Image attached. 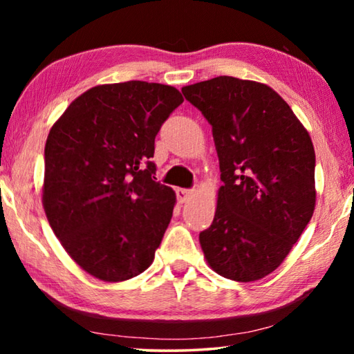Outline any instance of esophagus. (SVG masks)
Returning a JSON list of instances; mask_svg holds the SVG:
<instances>
[{
    "mask_svg": "<svg viewBox=\"0 0 354 354\" xmlns=\"http://www.w3.org/2000/svg\"><path fill=\"white\" fill-rule=\"evenodd\" d=\"M176 196H178V201L183 205V203L187 201L190 196H194V190H190V189H178L176 190Z\"/></svg>",
    "mask_w": 354,
    "mask_h": 354,
    "instance_id": "34e87169",
    "label": "esophagus"
}]
</instances>
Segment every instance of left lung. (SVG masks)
I'll return each mask as SVG.
<instances>
[{
    "instance_id": "1",
    "label": "left lung",
    "mask_w": 354,
    "mask_h": 354,
    "mask_svg": "<svg viewBox=\"0 0 354 354\" xmlns=\"http://www.w3.org/2000/svg\"><path fill=\"white\" fill-rule=\"evenodd\" d=\"M212 127L217 209L200 232L207 266L250 283L283 263L313 218L315 151L290 106L266 84L218 76L183 87Z\"/></svg>"
}]
</instances>
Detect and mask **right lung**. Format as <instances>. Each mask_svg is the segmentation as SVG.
Here are the masks:
<instances>
[{"mask_svg":"<svg viewBox=\"0 0 354 354\" xmlns=\"http://www.w3.org/2000/svg\"><path fill=\"white\" fill-rule=\"evenodd\" d=\"M184 101L158 82L103 84L80 95L45 145L41 203L50 226L84 272L107 283L151 266L176 195L154 181V139Z\"/></svg>","mask_w":354,"mask_h":354,"instance_id":"obj_1","label":"right lung"}]
</instances>
